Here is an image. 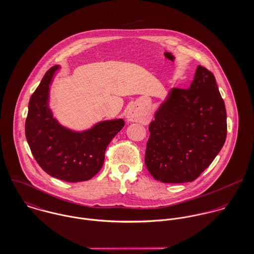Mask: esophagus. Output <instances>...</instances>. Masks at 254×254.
Here are the masks:
<instances>
[{"label": "esophagus", "mask_w": 254, "mask_h": 254, "mask_svg": "<svg viewBox=\"0 0 254 254\" xmlns=\"http://www.w3.org/2000/svg\"><path fill=\"white\" fill-rule=\"evenodd\" d=\"M126 118L131 122H144L145 120V115L139 109L135 108L129 109L126 114Z\"/></svg>", "instance_id": "obj_1"}]
</instances>
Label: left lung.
Returning a JSON list of instances; mask_svg holds the SVG:
<instances>
[{
	"mask_svg": "<svg viewBox=\"0 0 254 254\" xmlns=\"http://www.w3.org/2000/svg\"><path fill=\"white\" fill-rule=\"evenodd\" d=\"M145 163L162 183L194 181L226 141L227 112L216 79L198 65L189 89L173 88L148 126Z\"/></svg>",
	"mask_w": 254,
	"mask_h": 254,
	"instance_id": "8db88e82",
	"label": "left lung"
}]
</instances>
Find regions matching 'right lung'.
Listing matches in <instances>:
<instances>
[{"mask_svg":"<svg viewBox=\"0 0 254 254\" xmlns=\"http://www.w3.org/2000/svg\"><path fill=\"white\" fill-rule=\"evenodd\" d=\"M59 65L51 67L30 98L25 136L40 167L63 181H87L103 167L106 149L124 127L123 119L103 121L74 132L62 126L49 109L50 85Z\"/></svg>","mask_w":254,"mask_h":254,"instance_id":"1","label":"right lung"}]
</instances>
